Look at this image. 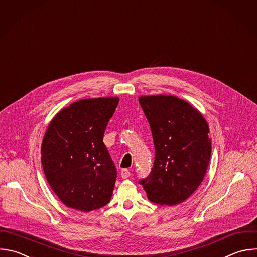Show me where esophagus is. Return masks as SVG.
<instances>
[{
	"mask_svg": "<svg viewBox=\"0 0 257 257\" xmlns=\"http://www.w3.org/2000/svg\"><path fill=\"white\" fill-rule=\"evenodd\" d=\"M130 177V172L127 168H123L121 170V178L122 179H128Z\"/></svg>",
	"mask_w": 257,
	"mask_h": 257,
	"instance_id": "1",
	"label": "esophagus"
}]
</instances>
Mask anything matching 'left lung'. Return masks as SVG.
Segmentation results:
<instances>
[{
	"label": "left lung",
	"instance_id": "8db88e82",
	"mask_svg": "<svg viewBox=\"0 0 257 257\" xmlns=\"http://www.w3.org/2000/svg\"><path fill=\"white\" fill-rule=\"evenodd\" d=\"M152 132L155 156L150 175L139 184L150 202L175 206L202 184L211 157L209 126L203 115L174 96L139 97Z\"/></svg>",
	"mask_w": 257,
	"mask_h": 257
}]
</instances>
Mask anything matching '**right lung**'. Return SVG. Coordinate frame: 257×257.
<instances>
[{
  "label": "right lung",
  "mask_w": 257,
  "mask_h": 257,
  "mask_svg": "<svg viewBox=\"0 0 257 257\" xmlns=\"http://www.w3.org/2000/svg\"><path fill=\"white\" fill-rule=\"evenodd\" d=\"M118 103L116 97L80 100L48 125L41 162L50 188L66 207L90 212L111 200L117 169L103 137Z\"/></svg>",
  "instance_id": "right-lung-1"
}]
</instances>
